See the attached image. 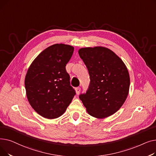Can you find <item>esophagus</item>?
<instances>
[{
	"instance_id": "esophagus-1",
	"label": "esophagus",
	"mask_w": 156,
	"mask_h": 156,
	"mask_svg": "<svg viewBox=\"0 0 156 156\" xmlns=\"http://www.w3.org/2000/svg\"><path fill=\"white\" fill-rule=\"evenodd\" d=\"M75 90H76V94H77V95L80 94V91H81V88H80V87H77V88H76Z\"/></svg>"
}]
</instances>
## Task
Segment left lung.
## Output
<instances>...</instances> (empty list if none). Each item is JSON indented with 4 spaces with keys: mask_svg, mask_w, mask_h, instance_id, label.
I'll return each instance as SVG.
<instances>
[{
    "mask_svg": "<svg viewBox=\"0 0 156 156\" xmlns=\"http://www.w3.org/2000/svg\"><path fill=\"white\" fill-rule=\"evenodd\" d=\"M78 54L90 78L87 92L80 94V99L93 117L102 119L112 115L124 104L129 92L130 80L125 63L103 47L81 48Z\"/></svg>",
    "mask_w": 156,
    "mask_h": 156,
    "instance_id": "1",
    "label": "left lung"
}]
</instances>
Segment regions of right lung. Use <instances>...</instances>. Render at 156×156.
Instances as JSON below:
<instances>
[{"label":"right lung","mask_w":156,"mask_h":156,"mask_svg":"<svg viewBox=\"0 0 156 156\" xmlns=\"http://www.w3.org/2000/svg\"><path fill=\"white\" fill-rule=\"evenodd\" d=\"M73 51L69 45H52L41 52L28 69L24 80L27 99L44 118L60 117L76 94L66 69Z\"/></svg>","instance_id":"add662e5"}]
</instances>
